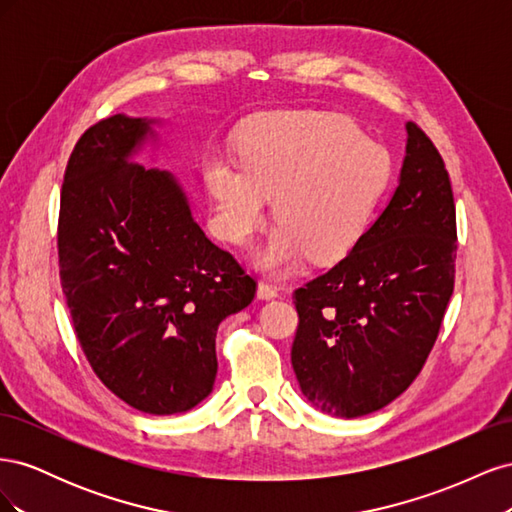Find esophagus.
Returning a JSON list of instances; mask_svg holds the SVG:
<instances>
[{
    "instance_id": "esophagus-1",
    "label": "esophagus",
    "mask_w": 512,
    "mask_h": 512,
    "mask_svg": "<svg viewBox=\"0 0 512 512\" xmlns=\"http://www.w3.org/2000/svg\"><path fill=\"white\" fill-rule=\"evenodd\" d=\"M258 297H260V299H273V297H277V286H273V284L267 282V280H262V282L258 284Z\"/></svg>"
}]
</instances>
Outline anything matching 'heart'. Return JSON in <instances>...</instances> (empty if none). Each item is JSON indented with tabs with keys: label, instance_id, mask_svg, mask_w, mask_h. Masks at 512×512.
<instances>
[{
	"label": "heart",
	"instance_id": "obj_1",
	"mask_svg": "<svg viewBox=\"0 0 512 512\" xmlns=\"http://www.w3.org/2000/svg\"><path fill=\"white\" fill-rule=\"evenodd\" d=\"M243 160L211 156L207 190L215 228L245 245L267 220L275 226L262 260L288 269L305 254L318 262L346 256L359 243L391 179L384 145L335 113L284 111L258 117L241 138Z\"/></svg>",
	"mask_w": 512,
	"mask_h": 512
}]
</instances>
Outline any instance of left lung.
Returning a JSON list of instances; mask_svg holds the SVG:
<instances>
[{
  "label": "left lung",
  "mask_w": 512,
  "mask_h": 512,
  "mask_svg": "<svg viewBox=\"0 0 512 512\" xmlns=\"http://www.w3.org/2000/svg\"><path fill=\"white\" fill-rule=\"evenodd\" d=\"M391 203L333 269L292 292V367L303 395L333 416L391 404L421 374L455 288L457 218L448 170L408 121Z\"/></svg>",
  "instance_id": "left-lung-1"
}]
</instances>
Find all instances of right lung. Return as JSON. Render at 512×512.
Returning <instances> with one entry per match:
<instances>
[{
    "label": "right lung",
    "instance_id": "1",
    "mask_svg": "<svg viewBox=\"0 0 512 512\" xmlns=\"http://www.w3.org/2000/svg\"><path fill=\"white\" fill-rule=\"evenodd\" d=\"M149 121L85 130L61 183V290L81 350L108 391L147 414L200 404L218 374L220 322L256 280L194 220L177 181L130 160Z\"/></svg>",
    "mask_w": 512,
    "mask_h": 512
}]
</instances>
